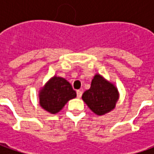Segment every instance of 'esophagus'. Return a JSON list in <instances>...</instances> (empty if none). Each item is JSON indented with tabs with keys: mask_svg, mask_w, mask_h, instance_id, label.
<instances>
[{
	"mask_svg": "<svg viewBox=\"0 0 154 154\" xmlns=\"http://www.w3.org/2000/svg\"><path fill=\"white\" fill-rule=\"evenodd\" d=\"M82 91H77V98H81L82 97Z\"/></svg>",
	"mask_w": 154,
	"mask_h": 154,
	"instance_id": "obj_1",
	"label": "esophagus"
}]
</instances>
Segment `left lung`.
Segmentation results:
<instances>
[{
  "label": "left lung",
  "instance_id": "1",
  "mask_svg": "<svg viewBox=\"0 0 154 154\" xmlns=\"http://www.w3.org/2000/svg\"><path fill=\"white\" fill-rule=\"evenodd\" d=\"M82 98L91 111L98 116H103L116 107L119 100V91L113 83L100 74H96L90 89L84 92Z\"/></svg>",
  "mask_w": 154,
  "mask_h": 154
}]
</instances>
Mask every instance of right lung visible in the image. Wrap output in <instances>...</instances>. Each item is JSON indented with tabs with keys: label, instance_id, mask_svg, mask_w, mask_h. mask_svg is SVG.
<instances>
[{
	"label": "right lung",
	"instance_id": "1",
	"mask_svg": "<svg viewBox=\"0 0 154 154\" xmlns=\"http://www.w3.org/2000/svg\"><path fill=\"white\" fill-rule=\"evenodd\" d=\"M77 97L71 84L63 77L54 76L39 91L40 106L51 114L59 112L68 100Z\"/></svg>",
	"mask_w": 154,
	"mask_h": 154
}]
</instances>
